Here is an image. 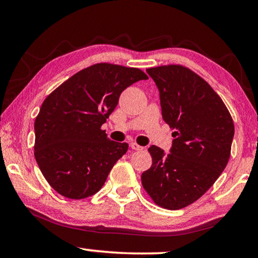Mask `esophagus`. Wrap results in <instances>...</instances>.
<instances>
[{
	"label": "esophagus",
	"instance_id": "obj_1",
	"mask_svg": "<svg viewBox=\"0 0 258 258\" xmlns=\"http://www.w3.org/2000/svg\"><path fill=\"white\" fill-rule=\"evenodd\" d=\"M130 147L132 148L133 150H135V151H139V150H143V147H141V146H139L138 143H135V142H131L130 143Z\"/></svg>",
	"mask_w": 258,
	"mask_h": 258
}]
</instances>
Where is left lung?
I'll use <instances>...</instances> for the list:
<instances>
[{"label":"left lung","mask_w":258,"mask_h":258,"mask_svg":"<svg viewBox=\"0 0 258 258\" xmlns=\"http://www.w3.org/2000/svg\"><path fill=\"white\" fill-rule=\"evenodd\" d=\"M159 91L163 119L173 128L166 155L151 146L142 185L158 206L181 209L211 187L228 164L234 125L228 108L202 77L178 64L147 69Z\"/></svg>","instance_id":"8db88e82"}]
</instances>
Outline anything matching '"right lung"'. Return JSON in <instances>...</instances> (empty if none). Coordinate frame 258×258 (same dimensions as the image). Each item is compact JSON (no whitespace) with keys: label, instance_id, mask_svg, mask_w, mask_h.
Returning a JSON list of instances; mask_svg holds the SVG:
<instances>
[{"label":"right lung","instance_id":"right-lung-1","mask_svg":"<svg viewBox=\"0 0 258 258\" xmlns=\"http://www.w3.org/2000/svg\"><path fill=\"white\" fill-rule=\"evenodd\" d=\"M148 80L138 68L97 63L76 73L47 95L35 119V159L61 196L84 199L101 189L128 149L101 130L120 93Z\"/></svg>","mask_w":258,"mask_h":258}]
</instances>
